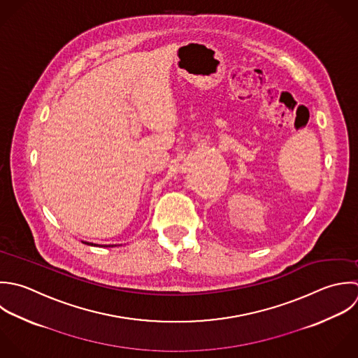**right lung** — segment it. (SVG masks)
Instances as JSON below:
<instances>
[{
	"label": "right lung",
	"mask_w": 358,
	"mask_h": 358,
	"mask_svg": "<svg viewBox=\"0 0 358 358\" xmlns=\"http://www.w3.org/2000/svg\"><path fill=\"white\" fill-rule=\"evenodd\" d=\"M87 244H89V243H87ZM108 247H110V245H108Z\"/></svg>",
	"instance_id": "right-lung-1"
}]
</instances>
